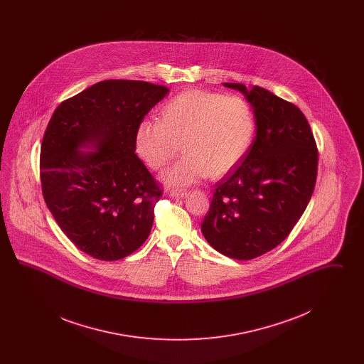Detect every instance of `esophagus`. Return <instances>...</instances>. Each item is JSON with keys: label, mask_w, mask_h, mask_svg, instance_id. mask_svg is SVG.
I'll return each instance as SVG.
<instances>
[{"label": "esophagus", "mask_w": 364, "mask_h": 364, "mask_svg": "<svg viewBox=\"0 0 364 364\" xmlns=\"http://www.w3.org/2000/svg\"><path fill=\"white\" fill-rule=\"evenodd\" d=\"M187 191H181V190H172L169 192V196L171 198H184V196H187Z\"/></svg>", "instance_id": "obj_1"}]
</instances>
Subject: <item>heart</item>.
<instances>
[{
  "instance_id": "1",
  "label": "heart",
  "mask_w": 364,
  "mask_h": 364,
  "mask_svg": "<svg viewBox=\"0 0 364 364\" xmlns=\"http://www.w3.org/2000/svg\"><path fill=\"white\" fill-rule=\"evenodd\" d=\"M255 135L257 119L247 100L193 88L165 105L161 120L139 122L135 149L150 169L161 171L183 146L186 154L164 174V180L171 186H188L236 169Z\"/></svg>"
}]
</instances>
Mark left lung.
<instances>
[{
    "instance_id": "1",
    "label": "left lung",
    "mask_w": 364,
    "mask_h": 364,
    "mask_svg": "<svg viewBox=\"0 0 364 364\" xmlns=\"http://www.w3.org/2000/svg\"><path fill=\"white\" fill-rule=\"evenodd\" d=\"M257 119V136L242 164L213 191L202 233L229 258L248 260L276 248L292 232L316 183L318 149L303 112L273 92L240 83Z\"/></svg>"
}]
</instances>
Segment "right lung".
<instances>
[{"instance_id": "add662e5", "label": "right lung", "mask_w": 364, "mask_h": 364, "mask_svg": "<svg viewBox=\"0 0 364 364\" xmlns=\"http://www.w3.org/2000/svg\"><path fill=\"white\" fill-rule=\"evenodd\" d=\"M169 90L141 80H104L63 101L41 146L46 206L80 251L119 260L146 242L164 190L135 154L139 122ZM94 142L99 151L75 147Z\"/></svg>"}]
</instances>
